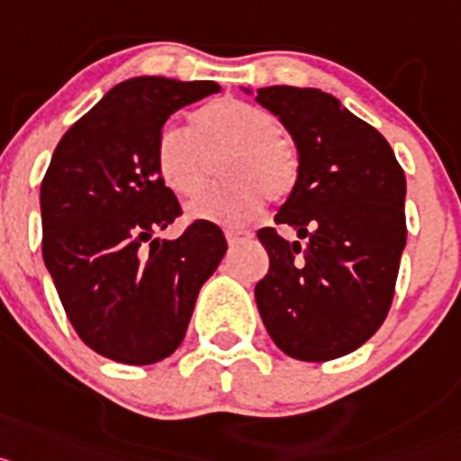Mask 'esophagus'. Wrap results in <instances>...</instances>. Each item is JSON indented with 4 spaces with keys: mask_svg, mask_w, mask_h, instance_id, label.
Listing matches in <instances>:
<instances>
[{
    "mask_svg": "<svg viewBox=\"0 0 461 461\" xmlns=\"http://www.w3.org/2000/svg\"><path fill=\"white\" fill-rule=\"evenodd\" d=\"M225 236H227V243H230V246H239V243L248 241V239H250L253 234L246 230H227Z\"/></svg>",
    "mask_w": 461,
    "mask_h": 461,
    "instance_id": "obj_1",
    "label": "esophagus"
}]
</instances>
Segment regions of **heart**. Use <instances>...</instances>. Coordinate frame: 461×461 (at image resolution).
I'll return each instance as SVG.
<instances>
[{"instance_id": "obj_1", "label": "heart", "mask_w": 461, "mask_h": 461, "mask_svg": "<svg viewBox=\"0 0 461 461\" xmlns=\"http://www.w3.org/2000/svg\"><path fill=\"white\" fill-rule=\"evenodd\" d=\"M220 155L218 176L225 181L187 203L192 220L239 225L264 199L280 202L297 185V150L278 134V120L250 102L218 99L192 115V136L167 125L155 141L159 178L178 197L202 190Z\"/></svg>"}]
</instances>
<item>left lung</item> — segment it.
Wrapping results in <instances>:
<instances>
[{"label": "left lung", "mask_w": 461, "mask_h": 461, "mask_svg": "<svg viewBox=\"0 0 461 461\" xmlns=\"http://www.w3.org/2000/svg\"><path fill=\"white\" fill-rule=\"evenodd\" d=\"M255 99L297 146V185L276 225L302 239L258 231L269 253V274L255 285L258 311L290 357H343L369 341L390 311L406 246V176L383 134L327 92L271 86Z\"/></svg>", "instance_id": "obj_1"}]
</instances>
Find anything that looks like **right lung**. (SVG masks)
I'll return each instance as SVG.
<instances>
[{
  "label": "right lung",
  "mask_w": 461,
  "mask_h": 461,
  "mask_svg": "<svg viewBox=\"0 0 461 461\" xmlns=\"http://www.w3.org/2000/svg\"><path fill=\"white\" fill-rule=\"evenodd\" d=\"M220 92L213 81L136 76L76 120L41 183L43 262L83 343L122 364L162 362L183 343L194 302L227 253L197 220L159 239L181 203L155 167L171 113Z\"/></svg>",
  "instance_id": "1"
}]
</instances>
